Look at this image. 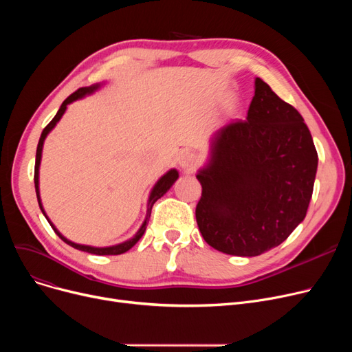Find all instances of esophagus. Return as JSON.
Listing matches in <instances>:
<instances>
[{
  "label": "esophagus",
  "instance_id": "obj_1",
  "mask_svg": "<svg viewBox=\"0 0 352 352\" xmlns=\"http://www.w3.org/2000/svg\"><path fill=\"white\" fill-rule=\"evenodd\" d=\"M178 164H179L181 168L191 171V170L195 168L197 164H198V157L191 151H184V153H181V155L178 158Z\"/></svg>",
  "mask_w": 352,
  "mask_h": 352
}]
</instances>
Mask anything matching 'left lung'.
I'll return each instance as SVG.
<instances>
[{
    "label": "left lung",
    "mask_w": 352,
    "mask_h": 352,
    "mask_svg": "<svg viewBox=\"0 0 352 352\" xmlns=\"http://www.w3.org/2000/svg\"><path fill=\"white\" fill-rule=\"evenodd\" d=\"M317 166L301 114L255 78L247 120L218 129L197 174L195 218L206 243L239 256L278 247L307 215Z\"/></svg>",
    "instance_id": "left-lung-1"
}]
</instances>
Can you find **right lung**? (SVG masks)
<instances>
[{
	"mask_svg": "<svg viewBox=\"0 0 352 352\" xmlns=\"http://www.w3.org/2000/svg\"><path fill=\"white\" fill-rule=\"evenodd\" d=\"M98 88H100V84H96V85H91V87H82V88H78L76 92H72V94H71V96H69V97H68V98L61 104V107H60V109H58V113L55 114V117L51 120V122H50V124L43 129L41 137H40V141H38V146H36L35 168H34V184H35L36 199H38V206H40V208H41L43 214L45 215L47 221L50 223V226L52 227V230L55 231V234H57L65 244H68V245H71V247H74V248H77V250H80V251H85V252L96 254V255H120V254L126 252L129 248H133V247L138 243V239H140V238L142 236V234L145 232V228H146V224H148V219H150V217H151V210H153V206L155 204V201H157L158 198H161L166 191H168V190L173 187V184L177 181V178H178V171H177V170H170L168 173L164 174V175L157 181V184H155L154 188H153V191H151V194H150V198H148L146 217H145V221L142 223L141 228L138 230V232H137L131 239H128V241L121 243V244H118V245H113V247L97 248V247L81 245V244H76V243L69 241V239H67L63 234H60V231H58L57 228H55V227H54V224H52L51 221L48 219V217H47V214H45L44 208H43V204H41V198H40L38 177H40V162H41L43 145H44V140H45V137L48 135V133L51 131V129H52L55 125H57V122L61 120V117L64 116V113H65V109H67V105H68V104H71V102H74V101H77V100H80V98H82V97H85V96H88V94H92V92H94V91H96V89H98Z\"/></svg>",
	"mask_w": 352,
	"mask_h": 352,
	"instance_id": "1",
	"label": "right lung"
}]
</instances>
